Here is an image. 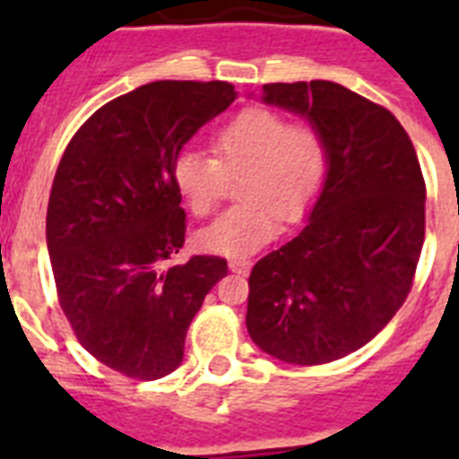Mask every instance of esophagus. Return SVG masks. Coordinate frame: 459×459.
<instances>
[{
  "label": "esophagus",
  "mask_w": 459,
  "mask_h": 459,
  "mask_svg": "<svg viewBox=\"0 0 459 459\" xmlns=\"http://www.w3.org/2000/svg\"><path fill=\"white\" fill-rule=\"evenodd\" d=\"M229 266H230V272H236V273H247V272H250L252 262H250V259H230Z\"/></svg>",
  "instance_id": "esophagus-1"
}]
</instances>
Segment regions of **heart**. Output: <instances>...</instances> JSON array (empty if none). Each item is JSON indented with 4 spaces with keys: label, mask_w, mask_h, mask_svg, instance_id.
I'll return each mask as SVG.
<instances>
[{
    "label": "heart",
    "mask_w": 459,
    "mask_h": 459,
    "mask_svg": "<svg viewBox=\"0 0 459 459\" xmlns=\"http://www.w3.org/2000/svg\"><path fill=\"white\" fill-rule=\"evenodd\" d=\"M212 152L183 150L171 166L173 186L195 216H209L223 200L229 178L240 204L200 230L209 252L243 257L279 233V216L298 221L326 178V140L312 121H288L262 107L243 109L214 135Z\"/></svg>",
    "instance_id": "heart-1"
}]
</instances>
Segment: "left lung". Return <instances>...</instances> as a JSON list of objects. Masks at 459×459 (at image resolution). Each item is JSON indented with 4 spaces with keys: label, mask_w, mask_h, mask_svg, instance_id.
Wrapping results in <instances>:
<instances>
[{
    "label": "left lung",
    "mask_w": 459,
    "mask_h": 459,
    "mask_svg": "<svg viewBox=\"0 0 459 459\" xmlns=\"http://www.w3.org/2000/svg\"><path fill=\"white\" fill-rule=\"evenodd\" d=\"M262 90L266 104L319 128L328 173L305 229L252 269L247 331L276 359L326 364L367 345L407 300L427 183L412 140L381 104L331 81Z\"/></svg>",
    "instance_id": "1"
}]
</instances>
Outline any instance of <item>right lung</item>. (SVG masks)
I'll list each match as a JSON object with an SVG mask.
<instances>
[{
	"instance_id": "obj_1",
	"label": "right lung",
	"mask_w": 459,
	"mask_h": 459,
	"mask_svg": "<svg viewBox=\"0 0 459 459\" xmlns=\"http://www.w3.org/2000/svg\"><path fill=\"white\" fill-rule=\"evenodd\" d=\"M236 100L230 82L157 81L111 100L75 131L47 204V247L61 312L90 355L154 381L183 362L190 321L229 273L193 255L171 166L200 126Z\"/></svg>"
}]
</instances>
